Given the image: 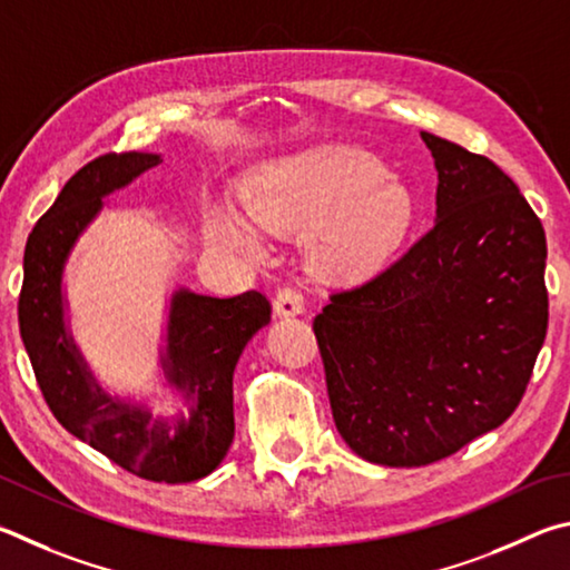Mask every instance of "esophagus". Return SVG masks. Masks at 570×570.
I'll list each match as a JSON object with an SVG mask.
<instances>
[{
  "instance_id": "obj_1",
  "label": "esophagus",
  "mask_w": 570,
  "mask_h": 570,
  "mask_svg": "<svg viewBox=\"0 0 570 570\" xmlns=\"http://www.w3.org/2000/svg\"><path fill=\"white\" fill-rule=\"evenodd\" d=\"M275 313L279 317H293V315H303L305 313V297L293 285L279 287L275 295Z\"/></svg>"
}]
</instances>
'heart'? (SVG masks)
<instances>
[{
    "mask_svg": "<svg viewBox=\"0 0 570 570\" xmlns=\"http://www.w3.org/2000/svg\"><path fill=\"white\" fill-rule=\"evenodd\" d=\"M247 217L209 213L207 235L215 243L259 253L252 225L279 235L313 229L311 259L327 277L355 279L383 263L413 219V195L387 175L373 155L351 147H321L263 165L247 177Z\"/></svg>",
    "mask_w": 570,
    "mask_h": 570,
    "instance_id": "heart-1",
    "label": "heart"
}]
</instances>
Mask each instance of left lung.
Returning <instances> with one entry per match:
<instances>
[{
    "label": "left lung",
    "mask_w": 570,
    "mask_h": 570,
    "mask_svg": "<svg viewBox=\"0 0 570 570\" xmlns=\"http://www.w3.org/2000/svg\"><path fill=\"white\" fill-rule=\"evenodd\" d=\"M423 142L433 227L313 321L337 433L391 468L435 463L505 423L548 331L541 219L493 159Z\"/></svg>",
    "instance_id": "8db88e82"
}]
</instances>
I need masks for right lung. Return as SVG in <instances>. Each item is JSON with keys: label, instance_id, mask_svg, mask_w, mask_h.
<instances>
[{"label": "right lung", "instance_id": "1", "mask_svg": "<svg viewBox=\"0 0 570 570\" xmlns=\"http://www.w3.org/2000/svg\"><path fill=\"white\" fill-rule=\"evenodd\" d=\"M163 163L149 153H107L67 179L55 205L37 219L24 247L19 335L39 391L69 433L125 471L155 483H189L223 463L235 435L233 373L245 345L269 323V301L257 291L209 297L177 291L167 325V381L193 403L177 423L107 397L69 343L62 269L102 197Z\"/></svg>", "mask_w": 570, "mask_h": 570}]
</instances>
